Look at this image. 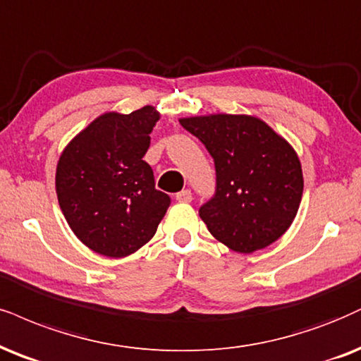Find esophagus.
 I'll list each match as a JSON object with an SVG mask.
<instances>
[{"mask_svg":"<svg viewBox=\"0 0 361 361\" xmlns=\"http://www.w3.org/2000/svg\"><path fill=\"white\" fill-rule=\"evenodd\" d=\"M176 199L179 202H190L192 201V192H190L189 189H184V190H180V192H177Z\"/></svg>","mask_w":361,"mask_h":361,"instance_id":"34e87169","label":"esophagus"}]
</instances>
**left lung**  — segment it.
Returning <instances> with one entry per match:
<instances>
[{"mask_svg":"<svg viewBox=\"0 0 361 361\" xmlns=\"http://www.w3.org/2000/svg\"><path fill=\"white\" fill-rule=\"evenodd\" d=\"M214 159L216 194L199 209L209 233L235 252H255L286 233L303 195V171L289 142L252 115L179 120Z\"/></svg>","mask_w":361,"mask_h":361,"instance_id":"8db88e82","label":"left lung"}]
</instances>
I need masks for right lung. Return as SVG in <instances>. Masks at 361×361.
<instances>
[{"instance_id": "obj_1", "label": "right lung", "mask_w": 361, "mask_h": 361, "mask_svg": "<svg viewBox=\"0 0 361 361\" xmlns=\"http://www.w3.org/2000/svg\"><path fill=\"white\" fill-rule=\"evenodd\" d=\"M160 118L152 105L106 112L65 147L56 166L58 204L70 229L109 257L135 252L154 238L171 197L155 189L144 160Z\"/></svg>"}]
</instances>
